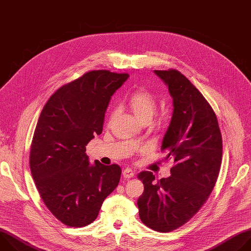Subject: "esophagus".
Wrapping results in <instances>:
<instances>
[{"label": "esophagus", "mask_w": 251, "mask_h": 251, "mask_svg": "<svg viewBox=\"0 0 251 251\" xmlns=\"http://www.w3.org/2000/svg\"><path fill=\"white\" fill-rule=\"evenodd\" d=\"M122 175H123V177L125 178V180H129V178H132V177L134 176L135 174H134V172H133L131 169L127 168V169L123 170Z\"/></svg>", "instance_id": "esophagus-1"}]
</instances>
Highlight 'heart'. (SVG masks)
Wrapping results in <instances>:
<instances>
[{
    "instance_id": "b5f03b06",
    "label": "heart",
    "mask_w": 251,
    "mask_h": 251,
    "mask_svg": "<svg viewBox=\"0 0 251 251\" xmlns=\"http://www.w3.org/2000/svg\"><path fill=\"white\" fill-rule=\"evenodd\" d=\"M128 103L136 116L142 121L146 118H152L157 109V100L152 92L145 87H139L131 92L128 97ZM116 113L112 109L109 115L111 120Z\"/></svg>"
}]
</instances>
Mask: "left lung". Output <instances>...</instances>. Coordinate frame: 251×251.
<instances>
[{
  "label": "left lung",
  "mask_w": 251,
  "mask_h": 251,
  "mask_svg": "<svg viewBox=\"0 0 251 251\" xmlns=\"http://www.w3.org/2000/svg\"><path fill=\"white\" fill-rule=\"evenodd\" d=\"M154 73L173 97V116L161 150L174 166L169 177L158 181L152 172L138 175L144 192L137 204L143 224L170 232L188 223L208 199L220 174L223 139L211 106L184 75L176 69Z\"/></svg>",
  "instance_id": "obj_1"
}]
</instances>
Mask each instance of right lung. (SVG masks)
<instances>
[{
  "label": "right lung",
  "instance_id": "obj_1",
  "mask_svg": "<svg viewBox=\"0 0 251 251\" xmlns=\"http://www.w3.org/2000/svg\"><path fill=\"white\" fill-rule=\"evenodd\" d=\"M128 77L109 70L88 71L57 89L40 115L29 152L30 172L47 207L67 226L93 223L119 184L118 165H90L85 151L102 133L111 96Z\"/></svg>",
  "mask_w": 251,
  "mask_h": 251
}]
</instances>
